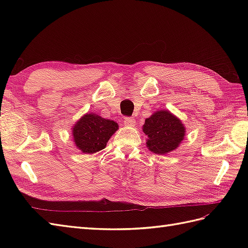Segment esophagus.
<instances>
[{
  "label": "esophagus",
  "mask_w": 248,
  "mask_h": 248,
  "mask_svg": "<svg viewBox=\"0 0 248 248\" xmlns=\"http://www.w3.org/2000/svg\"><path fill=\"white\" fill-rule=\"evenodd\" d=\"M125 127H133L135 124V119L133 117H125L124 118Z\"/></svg>",
  "instance_id": "esophagus-1"
}]
</instances>
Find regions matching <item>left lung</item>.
<instances>
[{
    "label": "left lung",
    "mask_w": 248,
    "mask_h": 248,
    "mask_svg": "<svg viewBox=\"0 0 248 248\" xmlns=\"http://www.w3.org/2000/svg\"><path fill=\"white\" fill-rule=\"evenodd\" d=\"M143 132L147 135V148L161 155L178 148L186 136V127L176 115L162 109L146 118Z\"/></svg>",
    "instance_id": "obj_1"
}]
</instances>
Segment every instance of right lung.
<instances>
[{
    "label": "right lung",
    "instance_id": "obj_1",
    "mask_svg": "<svg viewBox=\"0 0 248 248\" xmlns=\"http://www.w3.org/2000/svg\"><path fill=\"white\" fill-rule=\"evenodd\" d=\"M117 130L118 124L115 121L87 113L77 121L71 132L77 148L85 155H93L104 149Z\"/></svg>",
    "mask_w": 248,
    "mask_h": 248
}]
</instances>
